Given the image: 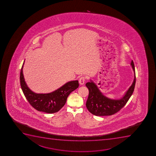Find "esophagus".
<instances>
[{"label":"esophagus","mask_w":156,"mask_h":156,"mask_svg":"<svg viewBox=\"0 0 156 156\" xmlns=\"http://www.w3.org/2000/svg\"><path fill=\"white\" fill-rule=\"evenodd\" d=\"M85 79H86L85 77L82 76V77H81L79 79V83L81 85H83L84 83H85Z\"/></svg>","instance_id":"esophagus-1"}]
</instances>
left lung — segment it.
<instances>
[{
  "mask_svg": "<svg viewBox=\"0 0 156 156\" xmlns=\"http://www.w3.org/2000/svg\"><path fill=\"white\" fill-rule=\"evenodd\" d=\"M131 65L134 72L133 83L125 95L119 99H111L106 97L101 92L93 81L87 82L85 85L89 90L88 99L86 106L90 112L96 116L111 115L119 111L128 102L133 94L136 83V75L134 64L132 60Z\"/></svg>",
  "mask_w": 156,
  "mask_h": 156,
  "instance_id": "1",
  "label": "left lung"
}]
</instances>
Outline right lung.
Instances as JSON below:
<instances>
[{"label": "right lung", "instance_id": "right-lung-1", "mask_svg": "<svg viewBox=\"0 0 156 156\" xmlns=\"http://www.w3.org/2000/svg\"><path fill=\"white\" fill-rule=\"evenodd\" d=\"M24 63V62L20 72V85L27 100L37 111L47 113L57 112L65 105L69 95L79 87L78 81H71L52 93L36 94L28 88L25 81L23 74Z\"/></svg>", "mask_w": 156, "mask_h": 156}]
</instances>
